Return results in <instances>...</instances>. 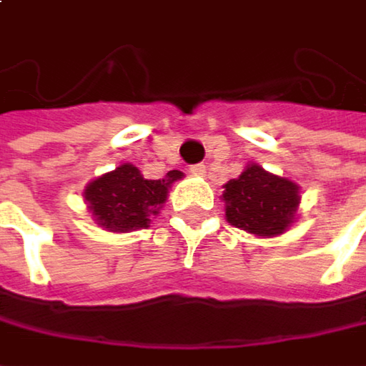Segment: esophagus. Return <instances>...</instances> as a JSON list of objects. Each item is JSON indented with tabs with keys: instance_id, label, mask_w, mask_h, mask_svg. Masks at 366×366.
<instances>
[{
	"instance_id": "1",
	"label": "esophagus",
	"mask_w": 366,
	"mask_h": 366,
	"mask_svg": "<svg viewBox=\"0 0 366 366\" xmlns=\"http://www.w3.org/2000/svg\"><path fill=\"white\" fill-rule=\"evenodd\" d=\"M189 173H193V174H206V164H204V162H197V164H192V167H189Z\"/></svg>"
}]
</instances>
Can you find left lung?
Segmentation results:
<instances>
[{
	"label": "left lung",
	"mask_w": 366,
	"mask_h": 366,
	"mask_svg": "<svg viewBox=\"0 0 366 366\" xmlns=\"http://www.w3.org/2000/svg\"><path fill=\"white\" fill-rule=\"evenodd\" d=\"M222 197L232 227L257 237H274L290 227L299 206V187L257 164H249L224 185Z\"/></svg>",
	"instance_id": "obj_1"
}]
</instances>
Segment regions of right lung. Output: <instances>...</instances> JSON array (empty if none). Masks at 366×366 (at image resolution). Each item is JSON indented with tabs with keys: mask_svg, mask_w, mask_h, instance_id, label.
<instances>
[{
	"mask_svg": "<svg viewBox=\"0 0 366 366\" xmlns=\"http://www.w3.org/2000/svg\"><path fill=\"white\" fill-rule=\"evenodd\" d=\"M181 177V171H169L162 179H144L134 164H121L113 173L92 181L84 197L102 229L113 232L148 229L150 216L158 214L171 183Z\"/></svg>",
	"mask_w": 366,
	"mask_h": 366,
	"instance_id": "right-lung-1",
	"label": "right lung"
}]
</instances>
